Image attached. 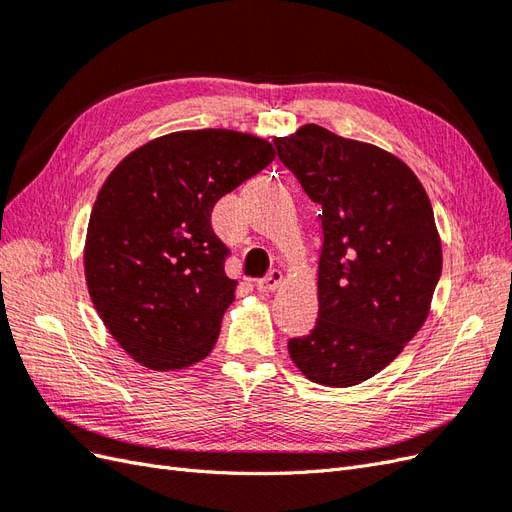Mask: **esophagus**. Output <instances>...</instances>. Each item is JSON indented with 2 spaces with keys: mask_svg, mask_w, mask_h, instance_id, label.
<instances>
[{
  "mask_svg": "<svg viewBox=\"0 0 512 512\" xmlns=\"http://www.w3.org/2000/svg\"><path fill=\"white\" fill-rule=\"evenodd\" d=\"M282 284V271H277V269H273L267 277H262V280H258L256 282V288L260 290V292H273L277 286Z\"/></svg>",
  "mask_w": 512,
  "mask_h": 512,
  "instance_id": "obj_1",
  "label": "esophagus"
}]
</instances>
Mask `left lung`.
Wrapping results in <instances>:
<instances>
[{
	"label": "left lung",
	"mask_w": 512,
	"mask_h": 512,
	"mask_svg": "<svg viewBox=\"0 0 512 512\" xmlns=\"http://www.w3.org/2000/svg\"><path fill=\"white\" fill-rule=\"evenodd\" d=\"M320 205L318 320L288 352L324 386H354L389 365L423 327L442 273L433 209L412 170L380 147L314 123L273 141Z\"/></svg>",
	"instance_id": "1"
}]
</instances>
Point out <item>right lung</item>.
<instances>
[{
  "instance_id": "1",
  "label": "right lung",
  "mask_w": 512,
  "mask_h": 512,
  "mask_svg": "<svg viewBox=\"0 0 512 512\" xmlns=\"http://www.w3.org/2000/svg\"><path fill=\"white\" fill-rule=\"evenodd\" d=\"M275 158L262 138L188 130L132 151L91 211L85 277L102 322L134 361L183 369L213 350L235 280L215 237L218 200Z\"/></svg>"
}]
</instances>
